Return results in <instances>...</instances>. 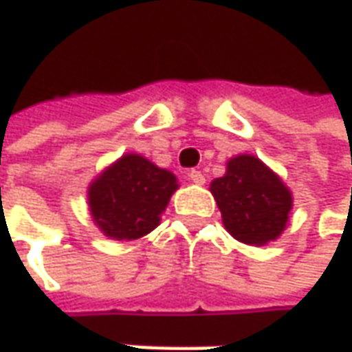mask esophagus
<instances>
[{"label": "esophagus", "mask_w": 352, "mask_h": 352, "mask_svg": "<svg viewBox=\"0 0 352 352\" xmlns=\"http://www.w3.org/2000/svg\"><path fill=\"white\" fill-rule=\"evenodd\" d=\"M188 179H190L195 185H204V181H206L204 175H202L200 171H197V169H190V171H188Z\"/></svg>", "instance_id": "obj_1"}]
</instances>
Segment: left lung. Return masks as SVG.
<instances>
[{
  "label": "left lung",
  "mask_w": 352,
  "mask_h": 352,
  "mask_svg": "<svg viewBox=\"0 0 352 352\" xmlns=\"http://www.w3.org/2000/svg\"><path fill=\"white\" fill-rule=\"evenodd\" d=\"M226 230L248 245H265L283 234L292 208L290 190L253 155L228 162L224 177L210 185Z\"/></svg>",
  "instance_id": "obj_1"
}]
</instances>
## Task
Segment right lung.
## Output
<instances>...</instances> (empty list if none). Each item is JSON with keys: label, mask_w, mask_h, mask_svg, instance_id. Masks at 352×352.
Here are the masks:
<instances>
[{"label": "right lung", "mask_w": 352, "mask_h": 352, "mask_svg": "<svg viewBox=\"0 0 352 352\" xmlns=\"http://www.w3.org/2000/svg\"><path fill=\"white\" fill-rule=\"evenodd\" d=\"M177 179L146 157L128 153L89 187L93 220L104 236L138 239L160 224Z\"/></svg>", "instance_id": "right-lung-1"}]
</instances>
